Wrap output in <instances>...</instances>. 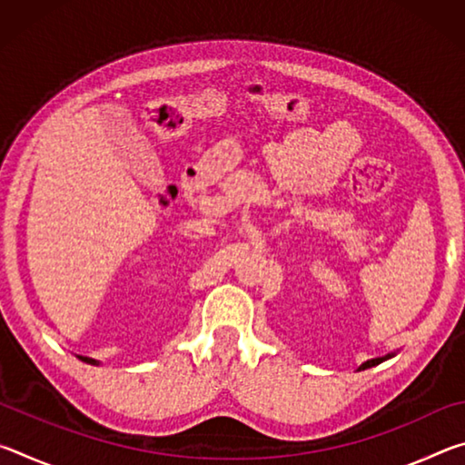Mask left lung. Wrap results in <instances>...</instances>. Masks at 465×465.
Masks as SVG:
<instances>
[{"label": "left lung", "mask_w": 465, "mask_h": 465, "mask_svg": "<svg viewBox=\"0 0 465 465\" xmlns=\"http://www.w3.org/2000/svg\"><path fill=\"white\" fill-rule=\"evenodd\" d=\"M391 357H396V352H388V355H383V357L369 359V361H365V363L359 365L357 371H365V369H371V367H375V365H380V363H383V361H388V359H391Z\"/></svg>", "instance_id": "left-lung-1"}]
</instances>
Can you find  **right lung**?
<instances>
[{
    "instance_id": "add662e5",
    "label": "right lung",
    "mask_w": 465,
    "mask_h": 465,
    "mask_svg": "<svg viewBox=\"0 0 465 465\" xmlns=\"http://www.w3.org/2000/svg\"><path fill=\"white\" fill-rule=\"evenodd\" d=\"M77 359H80V361H84V363H88V365H100V361H96V359H92V357H84V355H77Z\"/></svg>"
}]
</instances>
